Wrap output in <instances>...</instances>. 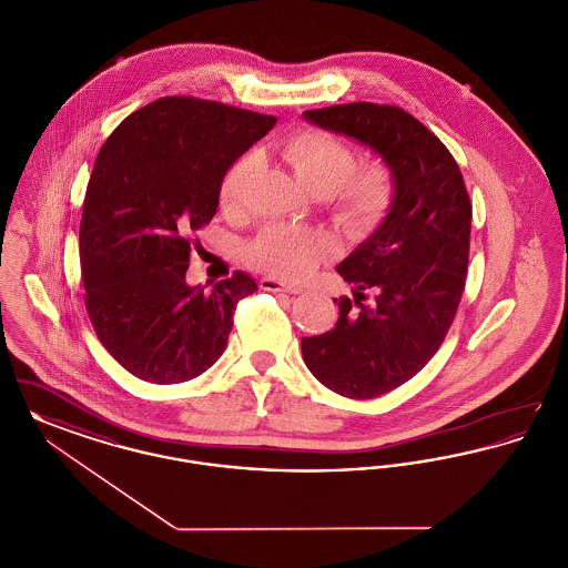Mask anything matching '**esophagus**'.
<instances>
[{
    "instance_id": "1",
    "label": "esophagus",
    "mask_w": 568,
    "mask_h": 568,
    "mask_svg": "<svg viewBox=\"0 0 568 568\" xmlns=\"http://www.w3.org/2000/svg\"><path fill=\"white\" fill-rule=\"evenodd\" d=\"M260 287H262L264 292H285V294H302V287H297V285H287V283L278 281V278H262V281H260Z\"/></svg>"
}]
</instances>
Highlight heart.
I'll use <instances>...</instances> for the list:
<instances>
[{"label": "heart", "instance_id": "1", "mask_svg": "<svg viewBox=\"0 0 568 568\" xmlns=\"http://www.w3.org/2000/svg\"><path fill=\"white\" fill-rule=\"evenodd\" d=\"M283 155L294 168L302 185L317 197L329 200L336 221L352 234L375 230L387 215L396 181L389 165L381 160L355 165L352 144L322 130H304L285 140ZM260 168L255 151L244 153L227 170L219 204L225 215L243 213L246 187ZM329 253L322 232L300 225H268L246 244L248 262L260 271L283 278H300L317 268Z\"/></svg>", "mask_w": 568, "mask_h": 568}]
</instances>
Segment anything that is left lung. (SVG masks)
<instances>
[{
	"instance_id": "1",
	"label": "left lung",
	"mask_w": 568,
	"mask_h": 568,
	"mask_svg": "<svg viewBox=\"0 0 568 568\" xmlns=\"http://www.w3.org/2000/svg\"><path fill=\"white\" fill-rule=\"evenodd\" d=\"M302 116L368 146L396 181L377 230L336 266L353 285V297H334L338 322L302 338L304 364L327 389L377 398L430 362L456 317L468 266V191L447 146L403 109L357 102Z\"/></svg>"
}]
</instances>
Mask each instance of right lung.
<instances>
[{"mask_svg":"<svg viewBox=\"0 0 568 568\" xmlns=\"http://www.w3.org/2000/svg\"><path fill=\"white\" fill-rule=\"evenodd\" d=\"M276 119L193 98L135 110L93 165L81 219L84 304L106 352L134 377L170 385L225 352L239 300L257 283L234 272L190 285L191 232L216 213L221 183Z\"/></svg>","mask_w":568,"mask_h":568,"instance_id":"right-lung-1","label":"right lung"}]
</instances>
